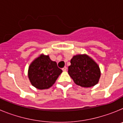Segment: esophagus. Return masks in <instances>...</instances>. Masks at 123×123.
Returning a JSON list of instances; mask_svg holds the SVG:
<instances>
[{
	"label": "esophagus",
	"instance_id": "obj_1",
	"mask_svg": "<svg viewBox=\"0 0 123 123\" xmlns=\"http://www.w3.org/2000/svg\"><path fill=\"white\" fill-rule=\"evenodd\" d=\"M67 67H63V68H62V70L63 71H67Z\"/></svg>",
	"mask_w": 123,
	"mask_h": 123
}]
</instances>
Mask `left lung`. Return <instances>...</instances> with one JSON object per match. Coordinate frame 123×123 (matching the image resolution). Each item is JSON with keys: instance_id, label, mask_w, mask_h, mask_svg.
<instances>
[{"instance_id": "8db88e82", "label": "left lung", "mask_w": 123, "mask_h": 123, "mask_svg": "<svg viewBox=\"0 0 123 123\" xmlns=\"http://www.w3.org/2000/svg\"><path fill=\"white\" fill-rule=\"evenodd\" d=\"M68 74L74 83L84 87H91L98 83L100 70L98 65L86 55H75L71 60Z\"/></svg>"}]
</instances>
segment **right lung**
<instances>
[{
    "label": "right lung",
    "mask_w": 123,
    "mask_h": 123,
    "mask_svg": "<svg viewBox=\"0 0 123 123\" xmlns=\"http://www.w3.org/2000/svg\"><path fill=\"white\" fill-rule=\"evenodd\" d=\"M62 72V70L49 55H41L29 66L28 77L33 86L38 89H45L55 83Z\"/></svg>",
    "instance_id": "1"
}]
</instances>
